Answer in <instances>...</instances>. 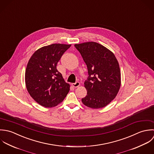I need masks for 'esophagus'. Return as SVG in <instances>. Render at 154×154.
<instances>
[{"instance_id":"esophagus-1","label":"esophagus","mask_w":154,"mask_h":154,"mask_svg":"<svg viewBox=\"0 0 154 154\" xmlns=\"http://www.w3.org/2000/svg\"><path fill=\"white\" fill-rule=\"evenodd\" d=\"M72 87H74V88H77V87H79V86H80V83H79V82H76V83H72Z\"/></svg>"}]
</instances>
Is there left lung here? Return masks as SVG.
Masks as SVG:
<instances>
[{"label": "left lung", "instance_id": "1", "mask_svg": "<svg viewBox=\"0 0 154 154\" xmlns=\"http://www.w3.org/2000/svg\"><path fill=\"white\" fill-rule=\"evenodd\" d=\"M86 63L89 77L85 82L87 95L83 103L93 109L106 106L117 96L121 86V72L114 54L94 42L74 45Z\"/></svg>", "mask_w": 154, "mask_h": 154}]
</instances>
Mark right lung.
<instances>
[{
  "label": "right lung",
  "instance_id": "obj_1",
  "mask_svg": "<svg viewBox=\"0 0 154 154\" xmlns=\"http://www.w3.org/2000/svg\"><path fill=\"white\" fill-rule=\"evenodd\" d=\"M71 46L56 43L40 48L27 63L25 73L27 90L32 98L44 107L56 106L69 91L70 86L65 82L57 65Z\"/></svg>",
  "mask_w": 154,
  "mask_h": 154
}]
</instances>
